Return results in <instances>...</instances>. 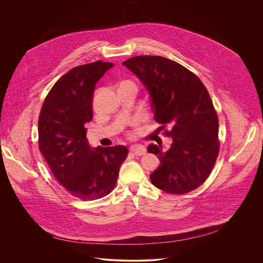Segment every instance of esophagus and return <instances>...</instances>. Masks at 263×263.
Segmentation results:
<instances>
[{"instance_id": "esophagus-1", "label": "esophagus", "mask_w": 263, "mask_h": 263, "mask_svg": "<svg viewBox=\"0 0 263 263\" xmlns=\"http://www.w3.org/2000/svg\"><path fill=\"white\" fill-rule=\"evenodd\" d=\"M130 152L136 156H142L146 154V148L143 145H132L130 147Z\"/></svg>"}]
</instances>
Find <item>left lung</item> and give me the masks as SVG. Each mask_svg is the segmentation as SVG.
I'll list each match as a JSON object with an SVG mask.
<instances>
[{"label":"left lung","mask_w":263,"mask_h":263,"mask_svg":"<svg viewBox=\"0 0 263 263\" xmlns=\"http://www.w3.org/2000/svg\"><path fill=\"white\" fill-rule=\"evenodd\" d=\"M151 96L155 120L173 138L163 152L151 144L147 152L161 164L150 175L156 187L184 194L197 187L212 172L220 151L219 120L209 92L200 79L178 63L161 56H135L123 62Z\"/></svg>","instance_id":"obj_1"}]
</instances>
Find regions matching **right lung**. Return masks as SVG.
<instances>
[{
  "instance_id": "obj_1",
  "label": "right lung",
  "mask_w": 263,
  "mask_h": 263,
  "mask_svg": "<svg viewBox=\"0 0 263 263\" xmlns=\"http://www.w3.org/2000/svg\"><path fill=\"white\" fill-rule=\"evenodd\" d=\"M112 63L81 65L62 76L43 101L38 118V146L51 172L76 198L96 200L115 187L125 161V146L91 149L87 122L92 119L96 84Z\"/></svg>"
}]
</instances>
